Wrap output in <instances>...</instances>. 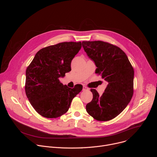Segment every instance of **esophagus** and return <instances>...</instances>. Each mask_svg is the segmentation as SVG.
<instances>
[{
  "mask_svg": "<svg viewBox=\"0 0 157 157\" xmlns=\"http://www.w3.org/2000/svg\"><path fill=\"white\" fill-rule=\"evenodd\" d=\"M89 89L88 88V87H87L86 86H83V87H82V91H89Z\"/></svg>",
  "mask_w": 157,
  "mask_h": 157,
  "instance_id": "esophagus-1",
  "label": "esophagus"
}]
</instances>
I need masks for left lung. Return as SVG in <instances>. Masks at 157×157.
Here are the masks:
<instances>
[{
    "label": "left lung",
    "mask_w": 157,
    "mask_h": 157,
    "mask_svg": "<svg viewBox=\"0 0 157 157\" xmlns=\"http://www.w3.org/2000/svg\"><path fill=\"white\" fill-rule=\"evenodd\" d=\"M82 45L97 67L96 73L107 82L101 96L91 89L93 98L86 105V111L97 121H110L122 113L132 98L133 68L126 54L117 46L102 41H82Z\"/></svg>",
    "instance_id": "left-lung-1"
}]
</instances>
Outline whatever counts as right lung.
<instances>
[{"label": "right lung", "mask_w": 157, "mask_h": 157, "mask_svg": "<svg viewBox=\"0 0 157 157\" xmlns=\"http://www.w3.org/2000/svg\"><path fill=\"white\" fill-rule=\"evenodd\" d=\"M81 48V42H63L39 50L26 70L25 93L41 116L56 118L68 110L73 99L82 89L60 82L71 70V63Z\"/></svg>", "instance_id": "right-lung-1"}]
</instances>
